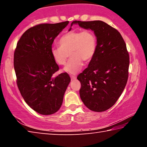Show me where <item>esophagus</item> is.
<instances>
[{
    "label": "esophagus",
    "mask_w": 147,
    "mask_h": 147,
    "mask_svg": "<svg viewBox=\"0 0 147 147\" xmlns=\"http://www.w3.org/2000/svg\"><path fill=\"white\" fill-rule=\"evenodd\" d=\"M71 80H75L76 79V77L75 76H71Z\"/></svg>",
    "instance_id": "obj_1"
}]
</instances>
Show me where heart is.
<instances>
[{
	"mask_svg": "<svg viewBox=\"0 0 147 147\" xmlns=\"http://www.w3.org/2000/svg\"><path fill=\"white\" fill-rule=\"evenodd\" d=\"M59 47H53L51 54L59 65H64L68 58L71 59L63 71L69 74H76L82 69L84 61L93 58L97 47L95 34L90 30H73L65 34L59 40Z\"/></svg>",
	"mask_w": 147,
	"mask_h": 147,
	"instance_id": "obj_1",
	"label": "heart"
}]
</instances>
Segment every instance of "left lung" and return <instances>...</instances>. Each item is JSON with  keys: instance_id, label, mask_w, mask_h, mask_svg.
<instances>
[{"instance_id": "8db88e82", "label": "left lung", "mask_w": 147, "mask_h": 147, "mask_svg": "<svg viewBox=\"0 0 147 147\" xmlns=\"http://www.w3.org/2000/svg\"><path fill=\"white\" fill-rule=\"evenodd\" d=\"M91 30L97 40L96 53L77 77L80 96L87 108L96 112L112 107L120 97L128 77L129 54L121 34L102 21H74L71 24Z\"/></svg>"}]
</instances>
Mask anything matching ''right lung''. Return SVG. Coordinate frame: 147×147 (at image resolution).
I'll use <instances>...</instances> for the list:
<instances>
[{"label": "right lung", "instance_id": "1", "mask_svg": "<svg viewBox=\"0 0 147 147\" xmlns=\"http://www.w3.org/2000/svg\"><path fill=\"white\" fill-rule=\"evenodd\" d=\"M69 21L41 24L22 35L14 53L17 84L26 104L41 115L59 110L71 78L66 73L56 77L59 67L51 54L52 45Z\"/></svg>", "mask_w": 147, "mask_h": 147}]
</instances>
